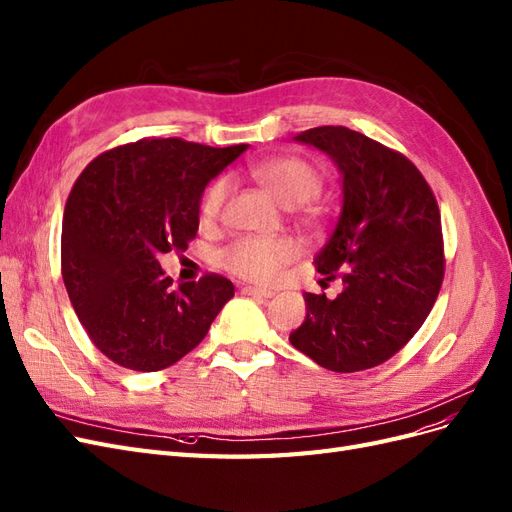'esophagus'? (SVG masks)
Here are the masks:
<instances>
[{
  "label": "esophagus",
  "mask_w": 512,
  "mask_h": 512,
  "mask_svg": "<svg viewBox=\"0 0 512 512\" xmlns=\"http://www.w3.org/2000/svg\"><path fill=\"white\" fill-rule=\"evenodd\" d=\"M242 293L253 295V298H272V295H274V291H270V289H259V287H253V285L242 287Z\"/></svg>",
  "instance_id": "esophagus-1"
}]
</instances>
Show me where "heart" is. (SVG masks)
<instances>
[{"mask_svg":"<svg viewBox=\"0 0 512 512\" xmlns=\"http://www.w3.org/2000/svg\"><path fill=\"white\" fill-rule=\"evenodd\" d=\"M253 178L278 204L293 208L312 200L321 189V174L315 166L298 157H276L253 168ZM232 191V180L219 178L202 197V219L206 223L219 219V214ZM300 253V246L287 236L276 238H240L221 255L223 266L255 283H272L287 263Z\"/></svg>","mask_w":512,"mask_h":512,"instance_id":"obj_1","label":"heart"}]
</instances>
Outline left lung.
I'll list each match as a JSON object with an SVG mask.
<instances>
[{"instance_id": "1", "label": "left lung", "mask_w": 512, "mask_h": 512, "mask_svg": "<svg viewBox=\"0 0 512 512\" xmlns=\"http://www.w3.org/2000/svg\"><path fill=\"white\" fill-rule=\"evenodd\" d=\"M334 161L340 214L315 255L319 274L342 278L334 300L304 293L295 349L332 372L383 364L419 332L444 274L436 197L412 163L349 127H315L293 138Z\"/></svg>"}]
</instances>
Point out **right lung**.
<instances>
[{
  "label": "right lung",
  "instance_id": "1",
  "mask_svg": "<svg viewBox=\"0 0 512 512\" xmlns=\"http://www.w3.org/2000/svg\"><path fill=\"white\" fill-rule=\"evenodd\" d=\"M246 148L140 140L78 176L63 212L61 274L82 327L114 364L138 372L176 364L234 298L217 274L174 289L159 255L187 249L206 185Z\"/></svg>",
  "mask_w": 512,
  "mask_h": 512
}]
</instances>
